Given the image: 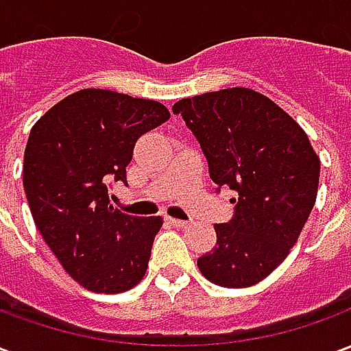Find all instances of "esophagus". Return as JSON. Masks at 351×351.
I'll return each instance as SVG.
<instances>
[{"label": "esophagus", "instance_id": "obj_1", "mask_svg": "<svg viewBox=\"0 0 351 351\" xmlns=\"http://www.w3.org/2000/svg\"><path fill=\"white\" fill-rule=\"evenodd\" d=\"M165 220H167L171 226H175V228H188V226H190V221L178 220V218H171V216H165Z\"/></svg>", "mask_w": 351, "mask_h": 351}]
</instances>
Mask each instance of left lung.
<instances>
[{"label":"left lung","mask_w":351,"mask_h":351,"mask_svg":"<svg viewBox=\"0 0 351 351\" xmlns=\"http://www.w3.org/2000/svg\"><path fill=\"white\" fill-rule=\"evenodd\" d=\"M173 112L201 145L213 182L237 193L235 214L216 223V246L197 259L221 287L267 278L295 246L314 208L319 158L286 110L250 88L176 101Z\"/></svg>","instance_id":"obj_1"}]
</instances>
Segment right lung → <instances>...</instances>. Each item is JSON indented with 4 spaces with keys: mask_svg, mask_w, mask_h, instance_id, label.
Wrapping results in <instances>:
<instances>
[{
    "mask_svg": "<svg viewBox=\"0 0 351 351\" xmlns=\"http://www.w3.org/2000/svg\"><path fill=\"white\" fill-rule=\"evenodd\" d=\"M160 101L86 88L35 122L24 152V191L45 243L65 272L95 293H122L145 276L161 216L138 218L108 201L141 135L167 122Z\"/></svg>",
    "mask_w": 351,
    "mask_h": 351,
    "instance_id": "obj_1",
    "label": "right lung"
}]
</instances>
